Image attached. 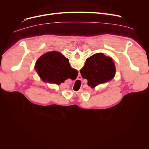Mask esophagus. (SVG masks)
<instances>
[{
    "mask_svg": "<svg viewBox=\"0 0 149 149\" xmlns=\"http://www.w3.org/2000/svg\"><path fill=\"white\" fill-rule=\"evenodd\" d=\"M79 77H80V76H79ZM80 77H81V76H80Z\"/></svg>",
    "mask_w": 149,
    "mask_h": 149,
    "instance_id": "1",
    "label": "esophagus"
}]
</instances>
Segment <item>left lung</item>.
I'll use <instances>...</instances> for the list:
<instances>
[{"label":"left lung","mask_w":149,"mask_h":149,"mask_svg":"<svg viewBox=\"0 0 149 149\" xmlns=\"http://www.w3.org/2000/svg\"><path fill=\"white\" fill-rule=\"evenodd\" d=\"M115 72L113 60L103 53H97L88 58L80 70L81 77L88 80V84L91 88L111 80Z\"/></svg>","instance_id":"obj_1"}]
</instances>
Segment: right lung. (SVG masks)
<instances>
[{
    "label": "right lung",
    "mask_w": 149,
    "mask_h": 149,
    "mask_svg": "<svg viewBox=\"0 0 149 149\" xmlns=\"http://www.w3.org/2000/svg\"><path fill=\"white\" fill-rule=\"evenodd\" d=\"M36 69L43 81L57 85L78 75L77 70L70 66L69 60L57 51L42 55L36 62Z\"/></svg>",
    "instance_id": "obj_1"
}]
</instances>
